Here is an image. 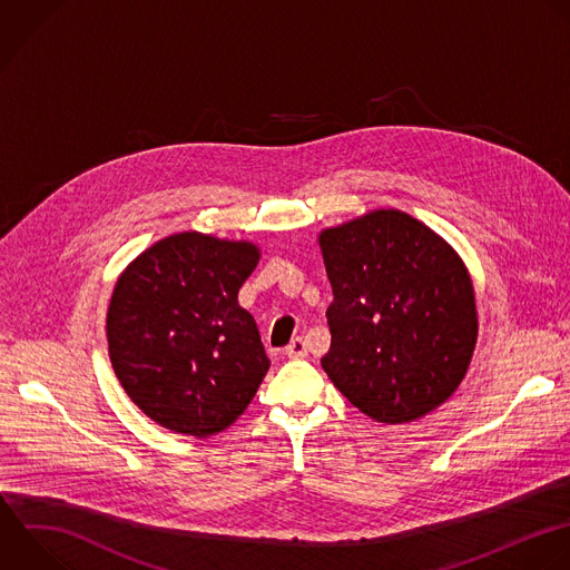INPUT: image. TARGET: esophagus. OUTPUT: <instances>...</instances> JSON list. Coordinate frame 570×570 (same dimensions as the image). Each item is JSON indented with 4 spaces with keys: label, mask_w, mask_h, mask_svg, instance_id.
<instances>
[{
    "label": "esophagus",
    "mask_w": 570,
    "mask_h": 570,
    "mask_svg": "<svg viewBox=\"0 0 570 570\" xmlns=\"http://www.w3.org/2000/svg\"><path fill=\"white\" fill-rule=\"evenodd\" d=\"M285 356L289 358H305L307 356V345L301 336H296L287 347H285Z\"/></svg>",
    "instance_id": "34e87169"
}]
</instances>
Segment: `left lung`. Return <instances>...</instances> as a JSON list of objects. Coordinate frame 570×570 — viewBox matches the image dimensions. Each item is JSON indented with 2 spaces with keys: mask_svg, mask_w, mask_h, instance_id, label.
I'll return each instance as SVG.
<instances>
[{
  "mask_svg": "<svg viewBox=\"0 0 570 570\" xmlns=\"http://www.w3.org/2000/svg\"><path fill=\"white\" fill-rule=\"evenodd\" d=\"M334 301L323 370L379 423H410L452 396L476 343V303L459 254L399 209L318 234Z\"/></svg>",
  "mask_w": 570,
  "mask_h": 570,
  "instance_id": "8db88e82",
  "label": "left lung"
}]
</instances>
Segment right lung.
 Segmentation results:
<instances>
[{"mask_svg":"<svg viewBox=\"0 0 570 570\" xmlns=\"http://www.w3.org/2000/svg\"><path fill=\"white\" fill-rule=\"evenodd\" d=\"M258 258L254 243L183 232L120 274L107 312L109 356L129 399L158 425L205 439L252 403L269 358L238 289Z\"/></svg>","mask_w":570,"mask_h":570,"instance_id":"add662e5","label":"right lung"}]
</instances>
